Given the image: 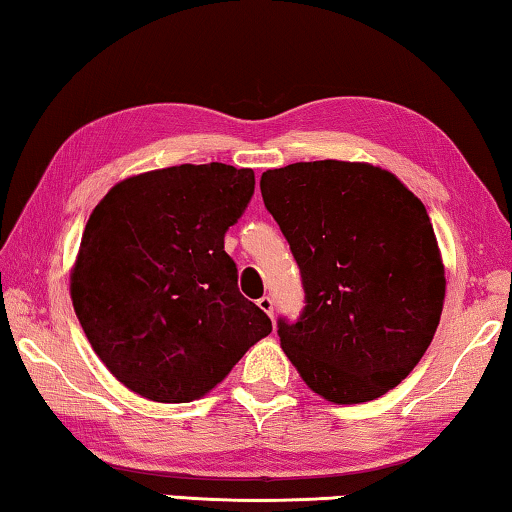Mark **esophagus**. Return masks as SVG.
I'll return each instance as SVG.
<instances>
[{"label": "esophagus", "mask_w": 512, "mask_h": 512, "mask_svg": "<svg viewBox=\"0 0 512 512\" xmlns=\"http://www.w3.org/2000/svg\"><path fill=\"white\" fill-rule=\"evenodd\" d=\"M258 309H261L263 313H267V316H274V302H272V297H261V300H258Z\"/></svg>", "instance_id": "obj_1"}]
</instances>
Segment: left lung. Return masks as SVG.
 Here are the masks:
<instances>
[{"label":"left lung","mask_w":512,"mask_h":512,"mask_svg":"<svg viewBox=\"0 0 512 512\" xmlns=\"http://www.w3.org/2000/svg\"><path fill=\"white\" fill-rule=\"evenodd\" d=\"M265 208L302 272L300 320H279L281 348L313 393L368 403L426 355L446 277L430 217L391 171L318 160L267 169Z\"/></svg>","instance_id":"obj_1"}]
</instances>
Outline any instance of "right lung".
<instances>
[{"mask_svg": "<svg viewBox=\"0 0 512 512\" xmlns=\"http://www.w3.org/2000/svg\"><path fill=\"white\" fill-rule=\"evenodd\" d=\"M254 183L251 169L180 164L123 178L93 208L70 300L93 352L137 396L199 400L272 332L224 251Z\"/></svg>", "mask_w": 512, "mask_h": 512, "instance_id": "obj_1", "label": "right lung"}]
</instances>
